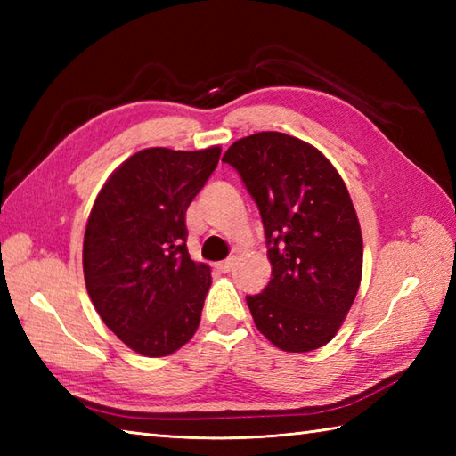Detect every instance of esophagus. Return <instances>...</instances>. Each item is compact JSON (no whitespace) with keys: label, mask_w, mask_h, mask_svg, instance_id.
Segmentation results:
<instances>
[{"label":"esophagus","mask_w":456,"mask_h":456,"mask_svg":"<svg viewBox=\"0 0 456 456\" xmlns=\"http://www.w3.org/2000/svg\"><path fill=\"white\" fill-rule=\"evenodd\" d=\"M233 265H235V256H229L227 260H223V263H219L217 268L221 270V273H231V270H233Z\"/></svg>","instance_id":"obj_1"}]
</instances>
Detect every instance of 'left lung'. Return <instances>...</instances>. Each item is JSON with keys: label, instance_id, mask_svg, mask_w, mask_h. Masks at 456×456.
I'll return each mask as SVG.
<instances>
[{"label": "left lung", "instance_id": "8db88e82", "mask_svg": "<svg viewBox=\"0 0 456 456\" xmlns=\"http://www.w3.org/2000/svg\"><path fill=\"white\" fill-rule=\"evenodd\" d=\"M263 219L273 278L247 296L255 325L288 353L331 341L362 274V235L338 172L312 144L263 131L223 154Z\"/></svg>", "mask_w": 456, "mask_h": 456}]
</instances>
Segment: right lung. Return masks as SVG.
I'll use <instances>...</instances> for the list:
<instances>
[{
    "label": "right lung",
    "mask_w": 456,
    "mask_h": 456,
    "mask_svg": "<svg viewBox=\"0 0 456 456\" xmlns=\"http://www.w3.org/2000/svg\"><path fill=\"white\" fill-rule=\"evenodd\" d=\"M219 147L144 149L105 182L84 235L95 312L142 356H167L200 325L209 266L188 255L186 211L216 170Z\"/></svg>",
    "instance_id": "1"
}]
</instances>
